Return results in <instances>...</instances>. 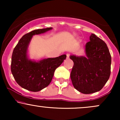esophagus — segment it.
<instances>
[{
  "label": "esophagus",
  "instance_id": "1",
  "mask_svg": "<svg viewBox=\"0 0 120 120\" xmlns=\"http://www.w3.org/2000/svg\"><path fill=\"white\" fill-rule=\"evenodd\" d=\"M69 56H70V55L69 54V53H67V59H69Z\"/></svg>",
  "mask_w": 120,
  "mask_h": 120
}]
</instances>
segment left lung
<instances>
[{"mask_svg": "<svg viewBox=\"0 0 120 120\" xmlns=\"http://www.w3.org/2000/svg\"><path fill=\"white\" fill-rule=\"evenodd\" d=\"M85 49L86 56H70L74 63L71 78L77 90L89 94L100 91L108 81L111 56L105 43L94 34H91Z\"/></svg>", "mask_w": 120, "mask_h": 120, "instance_id": "left-lung-1", "label": "left lung"}]
</instances>
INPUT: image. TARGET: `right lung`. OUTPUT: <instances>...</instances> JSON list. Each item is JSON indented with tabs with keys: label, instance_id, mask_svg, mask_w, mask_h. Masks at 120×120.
<instances>
[{
	"label": "right lung",
	"instance_id": "obj_1",
	"mask_svg": "<svg viewBox=\"0 0 120 120\" xmlns=\"http://www.w3.org/2000/svg\"><path fill=\"white\" fill-rule=\"evenodd\" d=\"M52 29V27H47L26 34L20 39L13 49L11 68L12 74L16 82L26 90L38 92L49 86L56 69L67 57L64 54L57 57L43 59L37 61L29 58L28 48L33 37Z\"/></svg>",
	"mask_w": 120,
	"mask_h": 120
}]
</instances>
